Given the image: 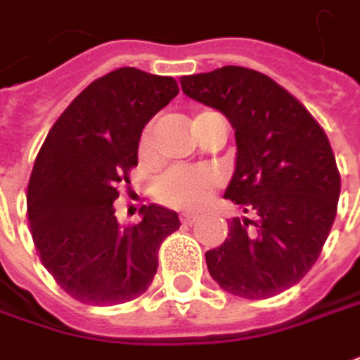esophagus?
<instances>
[{"instance_id": "obj_1", "label": "esophagus", "mask_w": 360, "mask_h": 360, "mask_svg": "<svg viewBox=\"0 0 360 360\" xmlns=\"http://www.w3.org/2000/svg\"><path fill=\"white\" fill-rule=\"evenodd\" d=\"M181 223L191 227L193 223H197V217H195V215H189V213H185V215H181Z\"/></svg>"}]
</instances>
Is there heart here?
I'll list each match as a JSON object with an SVG mask.
<instances>
[{
  "label": "heart",
  "mask_w": 360,
  "mask_h": 360,
  "mask_svg": "<svg viewBox=\"0 0 360 360\" xmlns=\"http://www.w3.org/2000/svg\"><path fill=\"white\" fill-rule=\"evenodd\" d=\"M211 111H203L195 119L203 117ZM193 119V121H195ZM153 139V123L147 125L141 133L139 149L147 153ZM221 175L211 167H173L161 175L155 185L157 197L165 205L177 209H199L209 199V195L217 189Z\"/></svg>",
  "instance_id": "1"
}]
</instances>
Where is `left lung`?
I'll return each instance as SVG.
<instances>
[{"instance_id":"left-lung-1","label":"left lung","mask_w":360,"mask_h":360,"mask_svg":"<svg viewBox=\"0 0 360 360\" xmlns=\"http://www.w3.org/2000/svg\"><path fill=\"white\" fill-rule=\"evenodd\" d=\"M181 89L229 119L237 159L225 199L257 215L233 219L225 243L205 253L211 277L245 299L287 291L315 265L337 215L341 175L325 131L253 69L185 75Z\"/></svg>"}]
</instances>
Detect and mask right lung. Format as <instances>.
<instances>
[{
	"instance_id": "obj_1",
	"label": "right lung",
	"mask_w": 360,
	"mask_h": 360,
	"mask_svg": "<svg viewBox=\"0 0 360 360\" xmlns=\"http://www.w3.org/2000/svg\"><path fill=\"white\" fill-rule=\"evenodd\" d=\"M179 94L173 77L119 68L89 83L49 129L27 185L35 249L63 291L87 304H121L149 289L157 251L179 229L175 211L143 205L119 225L113 201L129 183L149 119Z\"/></svg>"
}]
</instances>
